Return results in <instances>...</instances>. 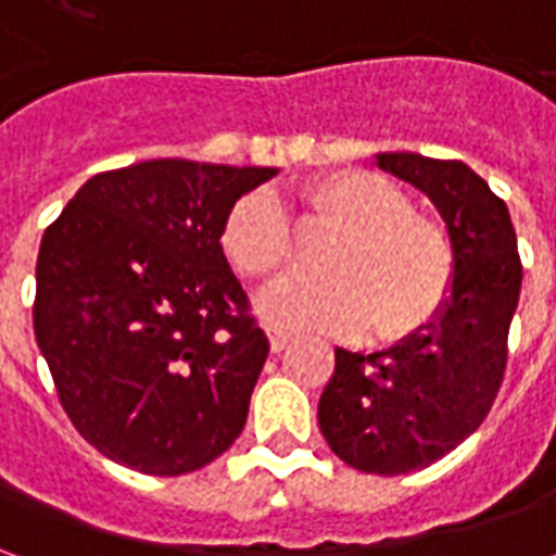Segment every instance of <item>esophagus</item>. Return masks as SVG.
<instances>
[{
  "label": "esophagus",
  "instance_id": "esophagus-1",
  "mask_svg": "<svg viewBox=\"0 0 556 556\" xmlns=\"http://www.w3.org/2000/svg\"><path fill=\"white\" fill-rule=\"evenodd\" d=\"M267 339H270V351H274V354L289 349V342H291L289 333H282V330H277V327H267Z\"/></svg>",
  "mask_w": 556,
  "mask_h": 556
}]
</instances>
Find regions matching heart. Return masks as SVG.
<instances>
[{
    "label": "heart",
    "instance_id": "heart-1",
    "mask_svg": "<svg viewBox=\"0 0 556 556\" xmlns=\"http://www.w3.org/2000/svg\"><path fill=\"white\" fill-rule=\"evenodd\" d=\"M301 226L333 231L318 255L325 277H289L258 298L267 325L399 345L422 337L453 298L455 250L441 223L414 211L410 195L378 172L342 169L301 193ZM229 265L270 279L289 265L294 235L277 195H241L219 231Z\"/></svg>",
    "mask_w": 556,
    "mask_h": 556
}]
</instances>
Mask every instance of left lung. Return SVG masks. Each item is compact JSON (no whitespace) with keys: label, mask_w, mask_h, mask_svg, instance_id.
I'll return each instance as SVG.
<instances>
[{"label":"left lung","mask_w":556,"mask_h":556,"mask_svg":"<svg viewBox=\"0 0 556 556\" xmlns=\"http://www.w3.org/2000/svg\"><path fill=\"white\" fill-rule=\"evenodd\" d=\"M375 160L441 211L455 250L453 298L422 337L378 354L337 349L318 426L345 465L399 477L434 465L489 417L506 372L521 258L506 202L462 160L410 151Z\"/></svg>","instance_id":"left-lung-1"}]
</instances>
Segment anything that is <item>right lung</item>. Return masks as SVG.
Segmentation results:
<instances>
[{
    "label": "right lung",
    "mask_w": 556,
    "mask_h": 556,
    "mask_svg": "<svg viewBox=\"0 0 556 556\" xmlns=\"http://www.w3.org/2000/svg\"><path fill=\"white\" fill-rule=\"evenodd\" d=\"M270 166L160 157L83 184L41 238L35 339L86 441L148 477L211 465L267 361L219 231Z\"/></svg>",
    "instance_id": "1"
}]
</instances>
